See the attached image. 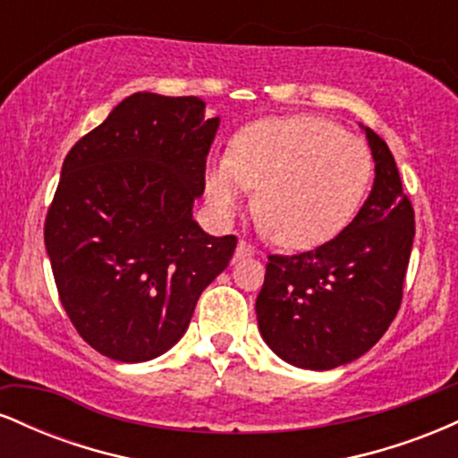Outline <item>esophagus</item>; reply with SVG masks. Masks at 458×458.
<instances>
[{"instance_id": "1", "label": "esophagus", "mask_w": 458, "mask_h": 458, "mask_svg": "<svg viewBox=\"0 0 458 458\" xmlns=\"http://www.w3.org/2000/svg\"><path fill=\"white\" fill-rule=\"evenodd\" d=\"M254 247H251L247 241H239V245H236V251H234V259H247V256H254Z\"/></svg>"}]
</instances>
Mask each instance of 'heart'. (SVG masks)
<instances>
[{
    "instance_id": "1",
    "label": "heart",
    "mask_w": 458,
    "mask_h": 458,
    "mask_svg": "<svg viewBox=\"0 0 458 458\" xmlns=\"http://www.w3.org/2000/svg\"><path fill=\"white\" fill-rule=\"evenodd\" d=\"M372 155L323 118H267L236 135L230 157L208 163L204 191L219 219H233L251 189L276 243L308 250L334 239L360 208Z\"/></svg>"
}]
</instances>
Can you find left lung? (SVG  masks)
Returning <instances> with one entry per match:
<instances>
[{
	"label": "left lung",
	"instance_id": "1",
	"mask_svg": "<svg viewBox=\"0 0 458 458\" xmlns=\"http://www.w3.org/2000/svg\"><path fill=\"white\" fill-rule=\"evenodd\" d=\"M366 131L375 182L338 236L295 256H269L256 299L262 340L288 364L331 370L379 343L396 317L415 236L390 148Z\"/></svg>",
	"mask_w": 458,
	"mask_h": 458
}]
</instances>
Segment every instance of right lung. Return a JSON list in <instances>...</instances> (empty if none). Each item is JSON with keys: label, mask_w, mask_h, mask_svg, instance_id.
<instances>
[{"label": "right lung", "mask_w": 458, "mask_h": 458, "mask_svg": "<svg viewBox=\"0 0 458 458\" xmlns=\"http://www.w3.org/2000/svg\"><path fill=\"white\" fill-rule=\"evenodd\" d=\"M198 97L135 92L66 155L45 245L68 318L115 361L155 360L182 338L236 236L193 219L219 118Z\"/></svg>", "instance_id": "1"}]
</instances>
